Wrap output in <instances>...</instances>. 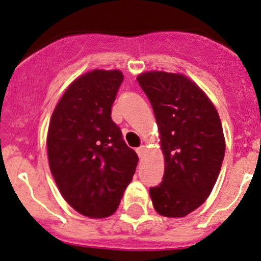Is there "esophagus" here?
<instances>
[{
  "label": "esophagus",
  "instance_id": "1",
  "mask_svg": "<svg viewBox=\"0 0 261 261\" xmlns=\"http://www.w3.org/2000/svg\"><path fill=\"white\" fill-rule=\"evenodd\" d=\"M145 149H146L145 145H140L139 148H137V154H138L139 158H143V155L145 153Z\"/></svg>",
  "mask_w": 261,
  "mask_h": 261
}]
</instances>
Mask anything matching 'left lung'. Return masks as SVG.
Instances as JSON below:
<instances>
[{"label":"left lung","instance_id":"8db88e82","mask_svg":"<svg viewBox=\"0 0 261 261\" xmlns=\"http://www.w3.org/2000/svg\"><path fill=\"white\" fill-rule=\"evenodd\" d=\"M138 83L153 107L165 158L163 181L149 189L153 206L165 217H185L207 200L221 171V119L206 93L186 76L149 71Z\"/></svg>","mask_w":261,"mask_h":261}]
</instances>
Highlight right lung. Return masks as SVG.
I'll return each instance as SVG.
<instances>
[{"label":"right lung","mask_w":261,"mask_h":261,"mask_svg":"<svg viewBox=\"0 0 261 261\" xmlns=\"http://www.w3.org/2000/svg\"><path fill=\"white\" fill-rule=\"evenodd\" d=\"M122 81L119 70L80 76L66 89L49 124L53 176L67 203L86 217L116 212L139 160L111 117Z\"/></svg>","instance_id":"add662e5"}]
</instances>
